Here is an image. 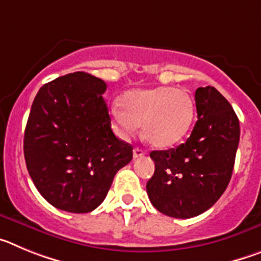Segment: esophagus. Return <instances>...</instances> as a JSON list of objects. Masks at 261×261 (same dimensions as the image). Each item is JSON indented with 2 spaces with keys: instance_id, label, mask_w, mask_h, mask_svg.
Instances as JSON below:
<instances>
[{
  "instance_id": "1",
  "label": "esophagus",
  "mask_w": 261,
  "mask_h": 261,
  "mask_svg": "<svg viewBox=\"0 0 261 261\" xmlns=\"http://www.w3.org/2000/svg\"><path fill=\"white\" fill-rule=\"evenodd\" d=\"M145 155V150H142L141 147H135L133 149V158H140V156Z\"/></svg>"
}]
</instances>
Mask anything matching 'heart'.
I'll return each instance as SVG.
<instances>
[{
    "label": "heart",
    "mask_w": 261,
    "mask_h": 261,
    "mask_svg": "<svg viewBox=\"0 0 261 261\" xmlns=\"http://www.w3.org/2000/svg\"><path fill=\"white\" fill-rule=\"evenodd\" d=\"M111 114L121 137H128L141 125L147 144L167 149L188 135L196 106L186 90L159 86L129 90L120 96L119 106H114Z\"/></svg>",
    "instance_id": "obj_1"
}]
</instances>
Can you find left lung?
Returning <instances> with one entry per match:
<instances>
[{
	"label": "left lung",
	"mask_w": 261,
	"mask_h": 261,
	"mask_svg": "<svg viewBox=\"0 0 261 261\" xmlns=\"http://www.w3.org/2000/svg\"><path fill=\"white\" fill-rule=\"evenodd\" d=\"M197 121L184 144L150 153L155 171L146 184L154 208L174 218L208 211L231 179L239 145V120L225 96L212 86L195 93Z\"/></svg>",
	"instance_id": "1"
}]
</instances>
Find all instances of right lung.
<instances>
[{
  "mask_svg": "<svg viewBox=\"0 0 261 261\" xmlns=\"http://www.w3.org/2000/svg\"><path fill=\"white\" fill-rule=\"evenodd\" d=\"M107 85L75 71L41 86L32 103L23 150L29 174L55 208L89 213L106 199L132 146L111 129Z\"/></svg>",
  "mask_w": 261,
  "mask_h": 261,
  "instance_id": "add662e5",
  "label": "right lung"
}]
</instances>
